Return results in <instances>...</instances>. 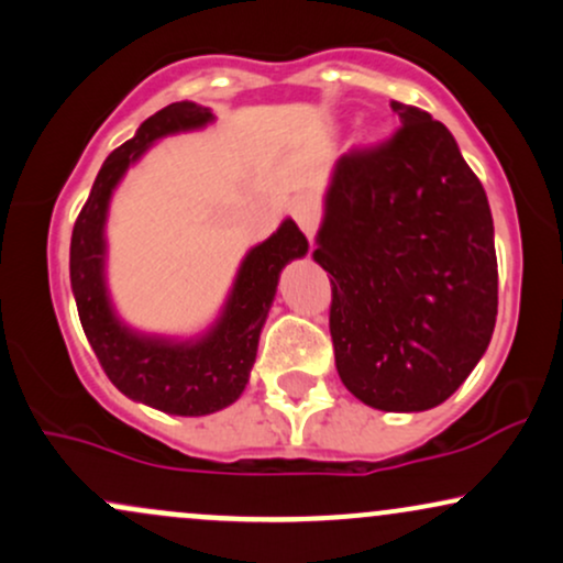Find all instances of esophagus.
<instances>
[{"label": "esophagus", "instance_id": "obj_1", "mask_svg": "<svg viewBox=\"0 0 563 563\" xmlns=\"http://www.w3.org/2000/svg\"><path fill=\"white\" fill-rule=\"evenodd\" d=\"M319 200L310 195H300L292 200V218L297 221V227L306 236L316 234V227H319Z\"/></svg>", "mask_w": 563, "mask_h": 563}]
</instances>
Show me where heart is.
Listing matches in <instances>:
<instances>
[{
  "mask_svg": "<svg viewBox=\"0 0 563 563\" xmlns=\"http://www.w3.org/2000/svg\"><path fill=\"white\" fill-rule=\"evenodd\" d=\"M368 142H376V136H372V139H368Z\"/></svg>",
  "mask_w": 563,
  "mask_h": 563,
  "instance_id": "b5f03b06",
  "label": "heart"
}]
</instances>
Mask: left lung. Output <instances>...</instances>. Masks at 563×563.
Returning a JSON list of instances; mask_svg holds the SVG:
<instances>
[{"label": "left lung", "mask_w": 563, "mask_h": 563, "mask_svg": "<svg viewBox=\"0 0 563 563\" xmlns=\"http://www.w3.org/2000/svg\"><path fill=\"white\" fill-rule=\"evenodd\" d=\"M389 104L398 134L329 174L313 261L332 274L342 385L376 411L416 413L451 398L490 345L498 261L487 195L451 131Z\"/></svg>", "instance_id": "8db88e82"}]
</instances>
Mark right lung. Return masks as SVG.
I'll return each instance as SVG.
<instances>
[{
    "instance_id": "obj_1",
    "label": "right lung",
    "mask_w": 563,
    "mask_h": 563,
    "mask_svg": "<svg viewBox=\"0 0 563 563\" xmlns=\"http://www.w3.org/2000/svg\"><path fill=\"white\" fill-rule=\"evenodd\" d=\"M216 121L202 104L157 110L102 163L70 240V289L78 319L104 374L125 398L163 413L208 416L240 400L250 382L263 323L287 263L308 255V240L284 218L268 240L244 253L221 310L197 334L142 332L121 319L108 284V213L118 184L165 136L200 131Z\"/></svg>"
}]
</instances>
